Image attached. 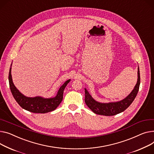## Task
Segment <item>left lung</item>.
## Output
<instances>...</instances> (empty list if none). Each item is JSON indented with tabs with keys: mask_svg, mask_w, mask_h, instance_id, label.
I'll return each instance as SVG.
<instances>
[{
	"mask_svg": "<svg viewBox=\"0 0 154 154\" xmlns=\"http://www.w3.org/2000/svg\"><path fill=\"white\" fill-rule=\"evenodd\" d=\"M137 81L134 89L125 98L116 102L109 103H100L95 101L85 88V102L87 106L95 114L104 116H114L124 111L127 109L135 99L140 85V72L138 67Z\"/></svg>",
	"mask_w": 154,
	"mask_h": 154,
	"instance_id": "left-lung-1",
	"label": "left lung"
}]
</instances>
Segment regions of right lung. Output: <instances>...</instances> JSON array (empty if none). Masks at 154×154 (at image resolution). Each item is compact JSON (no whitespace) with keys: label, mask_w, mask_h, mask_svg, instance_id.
<instances>
[{"label":"right lung","mask_w":154,"mask_h":154,"mask_svg":"<svg viewBox=\"0 0 154 154\" xmlns=\"http://www.w3.org/2000/svg\"><path fill=\"white\" fill-rule=\"evenodd\" d=\"M10 66H12V64ZM11 69L12 67L10 68L8 74L10 88L14 98L22 108L34 113H46L54 111L61 103L63 98L64 88L70 81V79L65 82V83L60 87L55 97L49 98H45L41 97H27L20 93L14 85L12 78Z\"/></svg>","instance_id":"add662e5"}]
</instances>
